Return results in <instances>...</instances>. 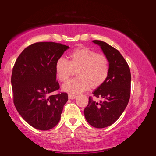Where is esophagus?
Instances as JSON below:
<instances>
[{
	"instance_id": "34e87169",
	"label": "esophagus",
	"mask_w": 156,
	"mask_h": 156,
	"mask_svg": "<svg viewBox=\"0 0 156 156\" xmlns=\"http://www.w3.org/2000/svg\"><path fill=\"white\" fill-rule=\"evenodd\" d=\"M68 98L70 99V100H73V99L76 98V95H74V94H69Z\"/></svg>"
}]
</instances>
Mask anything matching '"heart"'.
<instances>
[{
  "mask_svg": "<svg viewBox=\"0 0 156 156\" xmlns=\"http://www.w3.org/2000/svg\"><path fill=\"white\" fill-rule=\"evenodd\" d=\"M69 56V60L60 57L55 64L56 76L60 82L67 81L73 70L77 69V77L64 84V91L78 94L87 90L90 86L96 88L105 83L109 73V62L105 55L83 46L73 49Z\"/></svg>",
  "mask_w": 156,
  "mask_h": 156,
  "instance_id": "1",
  "label": "heart"
}]
</instances>
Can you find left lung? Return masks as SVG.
Returning <instances> with one entry per match:
<instances>
[{
    "label": "left lung",
    "instance_id": "8db88e82",
    "mask_svg": "<svg viewBox=\"0 0 156 156\" xmlns=\"http://www.w3.org/2000/svg\"><path fill=\"white\" fill-rule=\"evenodd\" d=\"M101 48L109 62V73L105 83L93 92L101 98L98 103L89 97L84 110L88 123L96 128L114 124L125 110L130 98L131 72L128 64L120 52L104 41L93 40Z\"/></svg>",
    "mask_w": 156,
    "mask_h": 156
}]
</instances>
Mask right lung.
<instances>
[{
    "instance_id": "1",
    "label": "right lung",
    "mask_w": 156,
    "mask_h": 156,
    "mask_svg": "<svg viewBox=\"0 0 156 156\" xmlns=\"http://www.w3.org/2000/svg\"><path fill=\"white\" fill-rule=\"evenodd\" d=\"M69 47L52 41L37 42L22 51L14 64L11 77L13 100L28 124L49 130L58 123L68 94L59 92L55 64Z\"/></svg>"
}]
</instances>
